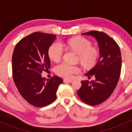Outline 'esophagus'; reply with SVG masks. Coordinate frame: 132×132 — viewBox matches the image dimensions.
Masks as SVG:
<instances>
[{"label":"esophagus","mask_w":132,"mask_h":132,"mask_svg":"<svg viewBox=\"0 0 132 132\" xmlns=\"http://www.w3.org/2000/svg\"><path fill=\"white\" fill-rule=\"evenodd\" d=\"M72 81H73L71 79H64L63 80V82H72Z\"/></svg>","instance_id":"obj_1"}]
</instances>
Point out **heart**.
<instances>
[{"mask_svg": "<svg viewBox=\"0 0 132 132\" xmlns=\"http://www.w3.org/2000/svg\"><path fill=\"white\" fill-rule=\"evenodd\" d=\"M63 46H66L71 50L79 54V60L85 67H91L95 64L98 57V51L92 48V43L85 38L77 37L69 40ZM63 45L59 42H54L48 50L49 56L53 61H59L64 54V49ZM55 72L63 78H71L75 74H78L81 69L79 66L61 63L55 67Z\"/></svg>", "mask_w": 132, "mask_h": 132, "instance_id": "obj_1", "label": "heart"}]
</instances>
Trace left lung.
<instances>
[{
	"label": "left lung",
	"mask_w": 132,
	"mask_h": 132,
	"mask_svg": "<svg viewBox=\"0 0 132 132\" xmlns=\"http://www.w3.org/2000/svg\"><path fill=\"white\" fill-rule=\"evenodd\" d=\"M82 35L96 39L100 56L96 64L85 76H95L94 81H81L77 92L82 101L90 105H99L111 95L119 82L122 57L119 45L108 35L101 31H90Z\"/></svg>",
	"instance_id": "left-lung-1"
}]
</instances>
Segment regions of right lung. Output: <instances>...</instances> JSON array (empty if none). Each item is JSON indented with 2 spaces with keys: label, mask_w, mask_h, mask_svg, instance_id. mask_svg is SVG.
<instances>
[{
  "label": "right lung",
  "mask_w": 132,
  "mask_h": 132,
  "mask_svg": "<svg viewBox=\"0 0 132 132\" xmlns=\"http://www.w3.org/2000/svg\"><path fill=\"white\" fill-rule=\"evenodd\" d=\"M55 39L54 35L35 32L22 38L13 50V81L23 98L35 107L53 102L59 86L63 82L56 76L46 80L41 75L50 68L48 50Z\"/></svg>",
  "instance_id": "1"
}]
</instances>
